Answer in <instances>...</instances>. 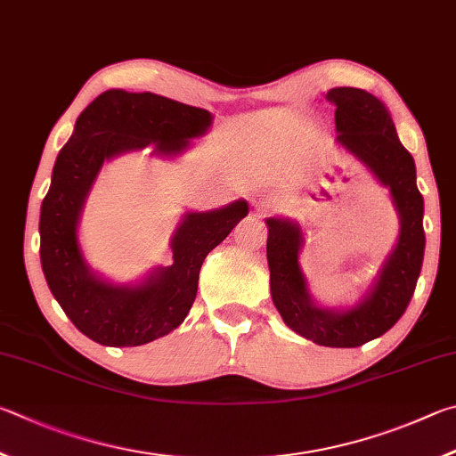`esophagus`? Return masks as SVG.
Masks as SVG:
<instances>
[{
    "label": "esophagus",
    "instance_id": "obj_1",
    "mask_svg": "<svg viewBox=\"0 0 456 456\" xmlns=\"http://www.w3.org/2000/svg\"><path fill=\"white\" fill-rule=\"evenodd\" d=\"M254 206H256V210H266V208L270 206L266 200H262V198H256L254 200Z\"/></svg>",
    "mask_w": 456,
    "mask_h": 456
}]
</instances>
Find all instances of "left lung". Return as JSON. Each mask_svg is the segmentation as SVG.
Here are the masks:
<instances>
[{"mask_svg":"<svg viewBox=\"0 0 456 456\" xmlns=\"http://www.w3.org/2000/svg\"><path fill=\"white\" fill-rule=\"evenodd\" d=\"M337 111V140L390 190L401 218V234L372 289L350 308H322L308 292L300 268L302 230L297 222L268 218L266 256L270 292L282 321L300 337L321 346L354 348L393 329L417 289L425 256V200L417 188V167L396 135L390 111L377 95L358 87H334L326 94Z\"/></svg>","mask_w":456,"mask_h":456,"instance_id":"left-lung-1","label":"left lung"}]
</instances>
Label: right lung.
Segmentation results:
<instances>
[{
	"instance_id": "add662e5",
	"label": "right lung",
	"mask_w": 456,
	"mask_h": 456,
	"mask_svg": "<svg viewBox=\"0 0 456 456\" xmlns=\"http://www.w3.org/2000/svg\"><path fill=\"white\" fill-rule=\"evenodd\" d=\"M210 124L212 114L202 108L150 92L108 90L79 114L60 150L39 214V258L53 298L98 345L140 346L178 329L196 300L204 258L248 214V202L186 212L172 236V266L154 268L142 284L118 286L92 273L77 240L95 175L106 159L148 146L156 156H178Z\"/></svg>"
}]
</instances>
